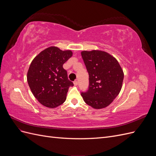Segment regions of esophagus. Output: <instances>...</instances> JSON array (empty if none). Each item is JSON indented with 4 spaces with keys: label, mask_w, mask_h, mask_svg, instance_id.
<instances>
[{
    "label": "esophagus",
    "mask_w": 156,
    "mask_h": 156,
    "mask_svg": "<svg viewBox=\"0 0 156 156\" xmlns=\"http://www.w3.org/2000/svg\"><path fill=\"white\" fill-rule=\"evenodd\" d=\"M73 84H74V85H75V86H77V84H78V81H77V80H75V81L73 82Z\"/></svg>",
    "instance_id": "34e87169"
}]
</instances>
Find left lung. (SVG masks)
Segmentation results:
<instances>
[{
	"label": "left lung",
	"mask_w": 156,
	"mask_h": 156,
	"mask_svg": "<svg viewBox=\"0 0 156 156\" xmlns=\"http://www.w3.org/2000/svg\"><path fill=\"white\" fill-rule=\"evenodd\" d=\"M81 56L89 75V88L81 96L87 105L95 109L109 105L119 95L124 72L112 55L101 50L83 51Z\"/></svg>",
	"instance_id": "1"
}]
</instances>
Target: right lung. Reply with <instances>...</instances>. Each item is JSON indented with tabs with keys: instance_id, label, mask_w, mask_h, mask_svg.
Here are the masks:
<instances>
[{
	"instance_id": "right-lung-1",
	"label": "right lung",
	"mask_w": 156,
	"mask_h": 156,
	"mask_svg": "<svg viewBox=\"0 0 156 156\" xmlns=\"http://www.w3.org/2000/svg\"><path fill=\"white\" fill-rule=\"evenodd\" d=\"M71 50L62 51L51 46L35 56L27 72V81L33 95L41 105L54 108L66 100L69 87L63 64L72 56Z\"/></svg>"
}]
</instances>
